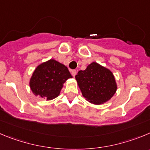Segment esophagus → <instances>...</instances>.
<instances>
[{"label": "esophagus", "instance_id": "esophagus-1", "mask_svg": "<svg viewBox=\"0 0 150 150\" xmlns=\"http://www.w3.org/2000/svg\"><path fill=\"white\" fill-rule=\"evenodd\" d=\"M71 73H72V76L75 77V75H76V74H77V71H76V70H75V69H73V70L71 71Z\"/></svg>", "mask_w": 150, "mask_h": 150}]
</instances>
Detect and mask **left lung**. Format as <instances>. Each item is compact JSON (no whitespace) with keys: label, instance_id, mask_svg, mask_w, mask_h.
<instances>
[{"label":"left lung","instance_id":"1","mask_svg":"<svg viewBox=\"0 0 150 150\" xmlns=\"http://www.w3.org/2000/svg\"><path fill=\"white\" fill-rule=\"evenodd\" d=\"M83 97L94 104H101L110 100L117 89L112 72L96 62L75 75Z\"/></svg>","mask_w":150,"mask_h":150}]
</instances>
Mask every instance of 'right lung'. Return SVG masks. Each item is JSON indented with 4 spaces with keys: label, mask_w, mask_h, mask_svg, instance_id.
<instances>
[{
    "label": "right lung",
    "mask_w": 150,
    "mask_h": 150,
    "mask_svg": "<svg viewBox=\"0 0 150 150\" xmlns=\"http://www.w3.org/2000/svg\"><path fill=\"white\" fill-rule=\"evenodd\" d=\"M72 77L66 66L51 59L35 69L29 86L35 96L52 100L59 96L64 82Z\"/></svg>",
    "instance_id": "right-lung-1"
}]
</instances>
